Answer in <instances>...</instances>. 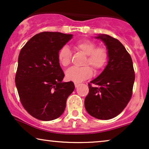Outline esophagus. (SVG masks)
<instances>
[{
  "label": "esophagus",
  "instance_id": "obj_1",
  "mask_svg": "<svg viewBox=\"0 0 149 149\" xmlns=\"http://www.w3.org/2000/svg\"><path fill=\"white\" fill-rule=\"evenodd\" d=\"M74 85H75V87H76V88H77V87L79 86V85H80V84H79V83H78V82H74Z\"/></svg>",
  "mask_w": 149,
  "mask_h": 149
}]
</instances>
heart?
<instances>
[{
  "instance_id": "b5f03b06",
  "label": "heart",
  "mask_w": 149,
  "mask_h": 149,
  "mask_svg": "<svg viewBox=\"0 0 149 149\" xmlns=\"http://www.w3.org/2000/svg\"><path fill=\"white\" fill-rule=\"evenodd\" d=\"M96 44L93 41L87 39L79 41L76 43L75 47L86 55V58L83 62V65L86 66L72 67L67 69L65 73L67 80L75 82H81L91 78L93 74L92 69L86 65H91L96 71L104 67L108 60V54L104 48L101 47H96ZM71 58V52L69 47L67 45L61 47L58 54V59L60 64L63 67H67L70 64Z\"/></svg>"
}]
</instances>
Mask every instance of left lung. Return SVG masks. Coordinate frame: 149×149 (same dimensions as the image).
Wrapping results in <instances>:
<instances>
[{
    "instance_id": "left-lung-1",
    "label": "left lung",
    "mask_w": 149,
    "mask_h": 149,
    "mask_svg": "<svg viewBox=\"0 0 149 149\" xmlns=\"http://www.w3.org/2000/svg\"><path fill=\"white\" fill-rule=\"evenodd\" d=\"M95 37L106 45L108 62L100 76L88 84L84 106L91 116L108 120L119 114L130 102L135 73L131 56L118 39L105 34Z\"/></svg>"
}]
</instances>
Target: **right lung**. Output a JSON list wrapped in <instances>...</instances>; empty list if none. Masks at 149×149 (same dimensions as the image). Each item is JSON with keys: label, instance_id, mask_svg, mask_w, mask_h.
I'll list each match as a JSON object with an SVG mask.
<instances>
[{"label": "right lung", "instance_id": "right-lung-1", "mask_svg": "<svg viewBox=\"0 0 149 149\" xmlns=\"http://www.w3.org/2000/svg\"><path fill=\"white\" fill-rule=\"evenodd\" d=\"M73 35L42 32L26 43L18 56L15 85L20 102L33 117L49 121L64 112L73 82H63L65 74L58 54Z\"/></svg>", "mask_w": 149, "mask_h": 149}]
</instances>
